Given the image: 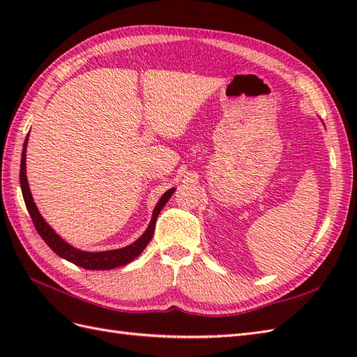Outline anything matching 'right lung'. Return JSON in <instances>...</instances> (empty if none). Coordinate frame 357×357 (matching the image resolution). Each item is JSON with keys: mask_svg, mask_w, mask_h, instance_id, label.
Masks as SVG:
<instances>
[{"mask_svg": "<svg viewBox=\"0 0 357 357\" xmlns=\"http://www.w3.org/2000/svg\"><path fill=\"white\" fill-rule=\"evenodd\" d=\"M26 143H28V137L25 138L22 159H20V172H19L20 188H22L24 201H25L26 210L32 219V223H34L36 229L40 234L41 238L46 241V244L52 248L53 252H55L58 256H61L62 259H67L68 262H73L74 265H79L84 269H92V271H98V269L100 271H104V269H113L116 266L126 265L131 261H134L137 256L142 255V252L144 250L149 241L152 240L153 232H155L156 219H158L160 210L164 208V205L168 202V199L171 198V195L174 193L176 189H169L164 193V195H162V198L159 199V202L156 204V207L153 210V215H152V220H150L149 228L135 243L129 244L123 248H117V250H107V252H96V253L83 252V250L74 248L73 245L63 241L61 236L46 223V220L41 218L37 205H36L34 199H32L29 185L26 180V164H25L26 162Z\"/></svg>", "mask_w": 357, "mask_h": 357, "instance_id": "obj_1", "label": "right lung"}]
</instances>
